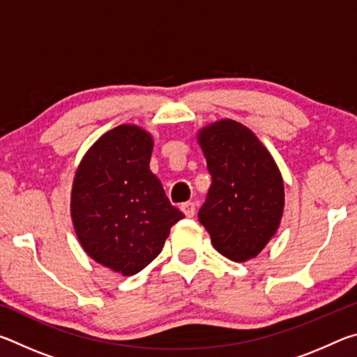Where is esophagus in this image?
Wrapping results in <instances>:
<instances>
[{"label": "esophagus", "mask_w": 357, "mask_h": 357, "mask_svg": "<svg viewBox=\"0 0 357 357\" xmlns=\"http://www.w3.org/2000/svg\"><path fill=\"white\" fill-rule=\"evenodd\" d=\"M181 211L185 214V217H193L195 215V204L192 202H187L181 204Z\"/></svg>", "instance_id": "1"}]
</instances>
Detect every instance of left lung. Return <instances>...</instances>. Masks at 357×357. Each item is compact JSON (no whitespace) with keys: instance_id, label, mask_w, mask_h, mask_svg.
<instances>
[{"instance_id":"left-lung-1","label":"left lung","mask_w":357,"mask_h":357,"mask_svg":"<svg viewBox=\"0 0 357 357\" xmlns=\"http://www.w3.org/2000/svg\"><path fill=\"white\" fill-rule=\"evenodd\" d=\"M197 140L213 178L198 219L217 252L249 261L279 229L285 208L282 173L258 137L238 121L204 126Z\"/></svg>"}]
</instances>
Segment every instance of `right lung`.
Masks as SVG:
<instances>
[{
    "instance_id": "obj_1",
    "label": "right lung",
    "mask_w": 357,
    "mask_h": 357,
    "mask_svg": "<svg viewBox=\"0 0 357 357\" xmlns=\"http://www.w3.org/2000/svg\"><path fill=\"white\" fill-rule=\"evenodd\" d=\"M153 146L148 130L121 124L86 151L72 183L78 243L96 263L124 277L146 268L184 217L149 170Z\"/></svg>"
}]
</instances>
